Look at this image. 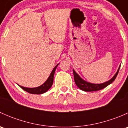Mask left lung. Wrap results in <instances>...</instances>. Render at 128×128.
<instances>
[{"label": "left lung", "instance_id": "left-lung-1", "mask_svg": "<svg viewBox=\"0 0 128 128\" xmlns=\"http://www.w3.org/2000/svg\"><path fill=\"white\" fill-rule=\"evenodd\" d=\"M120 68V66L119 68H118V70H117V72H116V74H114V76H113L110 80H109L106 81V82L102 84H92L87 82V81L82 79V78L80 77L79 75L77 73H76V72L73 69L74 77L75 83H76V86L80 89V90L85 92H94L102 90V89L107 87L108 85L111 84L115 80L116 77L117 75H118V72H119Z\"/></svg>", "mask_w": 128, "mask_h": 128}]
</instances>
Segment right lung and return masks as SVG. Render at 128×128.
<instances>
[{
  "label": "right lung",
  "mask_w": 128,
  "mask_h": 128,
  "mask_svg": "<svg viewBox=\"0 0 128 128\" xmlns=\"http://www.w3.org/2000/svg\"><path fill=\"white\" fill-rule=\"evenodd\" d=\"M58 65H59V64H57L56 66L54 68V69H52V72L50 74V76H49V77L48 78V79L46 80V82H45L43 84L39 86V87H34V88H28V87H22V86H19V85L18 86H20L23 90H24V91L27 92L32 94H42L46 92L49 89L51 88V86H52V84H53L54 75L55 70H56Z\"/></svg>",
  "instance_id": "1"
}]
</instances>
